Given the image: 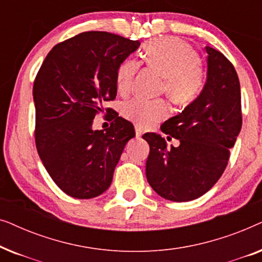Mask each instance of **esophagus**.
I'll use <instances>...</instances> for the list:
<instances>
[{"mask_svg": "<svg viewBox=\"0 0 262 262\" xmlns=\"http://www.w3.org/2000/svg\"><path fill=\"white\" fill-rule=\"evenodd\" d=\"M136 136H137V138H141L143 136V128L139 127V126H136Z\"/></svg>", "mask_w": 262, "mask_h": 262, "instance_id": "obj_1", "label": "esophagus"}]
</instances>
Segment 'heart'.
I'll use <instances>...</instances> for the list:
<instances>
[{
    "label": "heart",
    "instance_id": "heart-1",
    "mask_svg": "<svg viewBox=\"0 0 262 262\" xmlns=\"http://www.w3.org/2000/svg\"><path fill=\"white\" fill-rule=\"evenodd\" d=\"M148 67L164 78L163 91L177 103L192 102L204 87V73L198 57L187 42L173 37L157 38L145 45L142 53ZM138 63L125 59L116 74L117 89L120 94L131 91ZM169 107L163 100L134 99L123 107V114L138 126H152L167 117Z\"/></svg>",
    "mask_w": 262,
    "mask_h": 262
}]
</instances>
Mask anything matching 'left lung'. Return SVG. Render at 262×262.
Returning <instances> with one entry per match:
<instances>
[{
  "label": "left lung",
  "instance_id": "1",
  "mask_svg": "<svg viewBox=\"0 0 262 262\" xmlns=\"http://www.w3.org/2000/svg\"><path fill=\"white\" fill-rule=\"evenodd\" d=\"M205 50L207 73L202 92L161 126L180 144L168 149L161 135L143 136L150 146L145 166L149 185L171 202H189L212 188L241 131V88L235 68L218 50Z\"/></svg>",
  "mask_w": 262,
  "mask_h": 262
}]
</instances>
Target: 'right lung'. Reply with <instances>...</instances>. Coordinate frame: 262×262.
Instances as JSON below:
<instances>
[{
  "instance_id": "obj_1",
  "label": "right lung",
  "mask_w": 262,
  "mask_h": 262,
  "mask_svg": "<svg viewBox=\"0 0 262 262\" xmlns=\"http://www.w3.org/2000/svg\"><path fill=\"white\" fill-rule=\"evenodd\" d=\"M139 45L108 32H83L57 44L35 77L38 154L56 185L73 198L102 194L136 136L134 125L121 117L106 130H93V120L105 112L103 103L116 99L118 67Z\"/></svg>"
}]
</instances>
